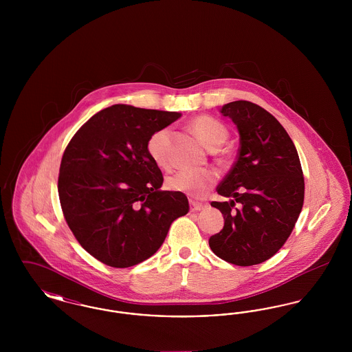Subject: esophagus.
<instances>
[{
  "mask_svg": "<svg viewBox=\"0 0 352 352\" xmlns=\"http://www.w3.org/2000/svg\"><path fill=\"white\" fill-rule=\"evenodd\" d=\"M206 207V204H203V203H199V201H190V210L192 211V212H195V211H201Z\"/></svg>",
  "mask_w": 352,
  "mask_h": 352,
  "instance_id": "34e87169",
  "label": "esophagus"
}]
</instances>
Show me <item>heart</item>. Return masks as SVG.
<instances>
[{
	"label": "heart",
	"mask_w": 352,
	"mask_h": 352,
	"mask_svg": "<svg viewBox=\"0 0 352 352\" xmlns=\"http://www.w3.org/2000/svg\"><path fill=\"white\" fill-rule=\"evenodd\" d=\"M191 128L199 135L207 148L215 151L228 137V131L215 118L201 116L191 122ZM170 140L171 128L165 126L151 134L148 140V153L160 168H170ZM218 181V173L214 168L204 170H179L171 174L166 181L173 191L184 192L194 198H203Z\"/></svg>",
	"instance_id": "heart-1"
}]
</instances>
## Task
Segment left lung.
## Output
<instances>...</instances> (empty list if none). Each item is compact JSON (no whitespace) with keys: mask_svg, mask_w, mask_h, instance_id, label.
I'll return each mask as SVG.
<instances>
[{"mask_svg":"<svg viewBox=\"0 0 352 352\" xmlns=\"http://www.w3.org/2000/svg\"><path fill=\"white\" fill-rule=\"evenodd\" d=\"M220 112L237 126L240 148L217 188L231 201L211 203L224 227L208 244L221 260L251 267L276 254L296 226L305 197L301 162L284 126L260 105L232 101Z\"/></svg>","mask_w":352,"mask_h":352,"instance_id":"1","label":"left lung"}]
</instances>
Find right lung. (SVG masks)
<instances>
[{
	"label": "right lung",
	"instance_id": "obj_1",
	"mask_svg": "<svg viewBox=\"0 0 352 352\" xmlns=\"http://www.w3.org/2000/svg\"><path fill=\"white\" fill-rule=\"evenodd\" d=\"M178 112L116 104L89 118L63 153L58 192L79 244L102 264L129 268L160 250L171 223L188 212L184 192L162 191L148 153L151 134Z\"/></svg>",
	"mask_w": 352,
	"mask_h": 352
}]
</instances>
